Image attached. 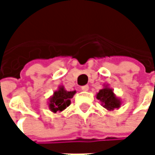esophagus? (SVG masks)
<instances>
[{
  "instance_id": "1",
  "label": "esophagus",
  "mask_w": 155,
  "mask_h": 155,
  "mask_svg": "<svg viewBox=\"0 0 155 155\" xmlns=\"http://www.w3.org/2000/svg\"><path fill=\"white\" fill-rule=\"evenodd\" d=\"M88 90H89V85H83V86H81V91H87Z\"/></svg>"
}]
</instances>
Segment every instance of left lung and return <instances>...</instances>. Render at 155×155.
<instances>
[{
	"instance_id": "1",
	"label": "left lung",
	"mask_w": 155,
	"mask_h": 155,
	"mask_svg": "<svg viewBox=\"0 0 155 155\" xmlns=\"http://www.w3.org/2000/svg\"><path fill=\"white\" fill-rule=\"evenodd\" d=\"M97 99L100 100L104 108L108 110H113L114 108H119L120 101L116 98L113 91L109 88H104L99 91L97 94Z\"/></svg>"
}]
</instances>
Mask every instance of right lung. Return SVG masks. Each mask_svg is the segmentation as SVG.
<instances>
[{
	"label": "right lung",
	"mask_w": 155,
	"mask_h": 155,
	"mask_svg": "<svg viewBox=\"0 0 155 155\" xmlns=\"http://www.w3.org/2000/svg\"><path fill=\"white\" fill-rule=\"evenodd\" d=\"M75 91H66L64 90L63 87L54 93V96L50 99L49 108L53 112L63 111L71 103L70 99L73 98Z\"/></svg>",
	"instance_id": "add662e5"
}]
</instances>
